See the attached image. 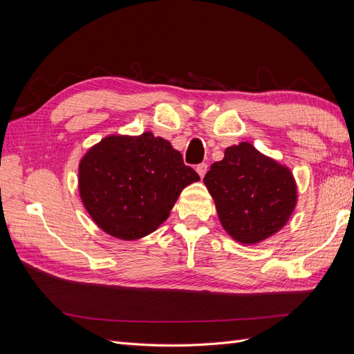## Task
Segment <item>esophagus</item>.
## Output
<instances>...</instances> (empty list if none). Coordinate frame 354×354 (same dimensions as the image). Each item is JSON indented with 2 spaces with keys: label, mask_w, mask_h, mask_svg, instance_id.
Masks as SVG:
<instances>
[{
  "label": "esophagus",
  "mask_w": 354,
  "mask_h": 354,
  "mask_svg": "<svg viewBox=\"0 0 354 354\" xmlns=\"http://www.w3.org/2000/svg\"><path fill=\"white\" fill-rule=\"evenodd\" d=\"M207 171H208V165H207V164H199V165L196 167V173L199 174L201 178H203V176L207 174Z\"/></svg>",
  "instance_id": "obj_1"
}]
</instances>
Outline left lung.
<instances>
[{
	"mask_svg": "<svg viewBox=\"0 0 354 354\" xmlns=\"http://www.w3.org/2000/svg\"><path fill=\"white\" fill-rule=\"evenodd\" d=\"M223 229L245 245L279 232L297 205L291 169L242 142L227 147L203 177Z\"/></svg>",
	"mask_w": 354,
	"mask_h": 354,
	"instance_id": "1",
	"label": "left lung"
}]
</instances>
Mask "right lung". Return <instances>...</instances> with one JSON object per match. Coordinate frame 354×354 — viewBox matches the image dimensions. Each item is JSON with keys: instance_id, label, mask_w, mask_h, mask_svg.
<instances>
[{"instance_id": "1", "label": "right lung", "mask_w": 354, "mask_h": 354, "mask_svg": "<svg viewBox=\"0 0 354 354\" xmlns=\"http://www.w3.org/2000/svg\"><path fill=\"white\" fill-rule=\"evenodd\" d=\"M80 196L97 226L122 241L155 232L181 190L199 180L162 137L109 136L84 155Z\"/></svg>"}]
</instances>
